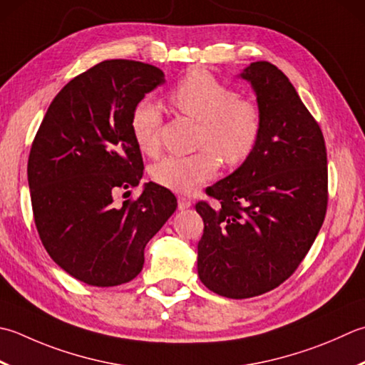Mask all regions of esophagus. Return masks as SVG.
Segmentation results:
<instances>
[{"instance_id": "esophagus-1", "label": "esophagus", "mask_w": 365, "mask_h": 365, "mask_svg": "<svg viewBox=\"0 0 365 365\" xmlns=\"http://www.w3.org/2000/svg\"><path fill=\"white\" fill-rule=\"evenodd\" d=\"M191 205H192L191 199L185 197V196H178V209H180V210H185V209H190Z\"/></svg>"}]
</instances>
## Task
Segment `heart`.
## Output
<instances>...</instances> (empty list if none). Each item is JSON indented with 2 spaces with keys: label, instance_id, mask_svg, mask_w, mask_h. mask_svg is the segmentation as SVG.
<instances>
[{
  "label": "heart",
  "instance_id": "b5f03b06",
  "mask_svg": "<svg viewBox=\"0 0 365 365\" xmlns=\"http://www.w3.org/2000/svg\"><path fill=\"white\" fill-rule=\"evenodd\" d=\"M170 101L175 109L199 123L196 153L166 156L150 168V175L164 188L192 192L217 175L220 160L226 166L245 163L259 142V104L240 98L230 85L202 69L191 71L177 83ZM163 113L152 99H140L131 113L134 142L145 155L160 150Z\"/></svg>",
  "mask_w": 365,
  "mask_h": 365
}]
</instances>
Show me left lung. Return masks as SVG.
Here are the masks:
<instances>
[{
	"label": "left lung",
	"mask_w": 365,
	"mask_h": 365,
	"mask_svg": "<svg viewBox=\"0 0 365 365\" xmlns=\"http://www.w3.org/2000/svg\"><path fill=\"white\" fill-rule=\"evenodd\" d=\"M240 77L261 107L259 142L239 169L205 190L215 207L196 204L204 220L199 278L230 299L259 296L288 280L327 209V153L318 121L272 63H252Z\"/></svg>",
	"instance_id": "8db88e82"
}]
</instances>
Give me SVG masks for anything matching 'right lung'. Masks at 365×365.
Segmentation results:
<instances>
[{"mask_svg":"<svg viewBox=\"0 0 365 365\" xmlns=\"http://www.w3.org/2000/svg\"><path fill=\"white\" fill-rule=\"evenodd\" d=\"M161 83L164 73L152 64L98 63L64 85L33 140L28 185L36 230L50 258L91 287L138 277L148 240L177 209L173 192L153 182L138 199H113L144 174L131 113Z\"/></svg>","mask_w":365,"mask_h":365,"instance_id":"right-lung-1","label":"right lung"}]
</instances>
